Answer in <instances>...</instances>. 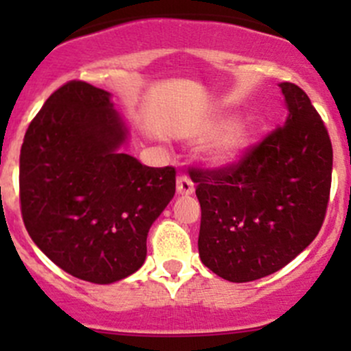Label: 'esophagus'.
<instances>
[{"mask_svg":"<svg viewBox=\"0 0 351 351\" xmlns=\"http://www.w3.org/2000/svg\"><path fill=\"white\" fill-rule=\"evenodd\" d=\"M176 192L180 195H192L195 192V186H193V182L190 180V176L186 175H180L176 178Z\"/></svg>","mask_w":351,"mask_h":351,"instance_id":"34e87169","label":"esophagus"}]
</instances>
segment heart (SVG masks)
<instances>
[{"label":"heart","instance_id":"b5f03b06","mask_svg":"<svg viewBox=\"0 0 351 351\" xmlns=\"http://www.w3.org/2000/svg\"><path fill=\"white\" fill-rule=\"evenodd\" d=\"M198 137H210L205 146V156L212 165L228 166L238 161L247 149L253 137V127L246 120L214 119L200 127Z\"/></svg>","mask_w":351,"mask_h":351}]
</instances>
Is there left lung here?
I'll use <instances>...</instances> for the list:
<instances>
[{
  "label": "left lung",
  "instance_id": "obj_1",
  "mask_svg": "<svg viewBox=\"0 0 351 351\" xmlns=\"http://www.w3.org/2000/svg\"><path fill=\"white\" fill-rule=\"evenodd\" d=\"M285 123L234 165L192 168L202 221V263L229 282L275 274L319 232L331 189L332 147L309 97L280 83Z\"/></svg>",
  "mask_w": 351,
  "mask_h": 351
}]
</instances>
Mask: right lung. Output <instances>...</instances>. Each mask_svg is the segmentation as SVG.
<instances>
[{"label": "right lung", "mask_w": 351, "mask_h": 351, "mask_svg": "<svg viewBox=\"0 0 351 351\" xmlns=\"http://www.w3.org/2000/svg\"><path fill=\"white\" fill-rule=\"evenodd\" d=\"M127 136L108 91L69 81L32 120L20 151V205L32 241L91 284L143 267L149 228L175 195V168L122 153Z\"/></svg>", "instance_id": "add662e5"}]
</instances>
